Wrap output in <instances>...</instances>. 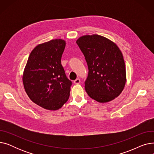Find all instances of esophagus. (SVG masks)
<instances>
[{"label":"esophagus","instance_id":"34e87169","mask_svg":"<svg viewBox=\"0 0 154 154\" xmlns=\"http://www.w3.org/2000/svg\"><path fill=\"white\" fill-rule=\"evenodd\" d=\"M74 84H79L80 82V79L79 78H78V79H77L76 80H74Z\"/></svg>","mask_w":154,"mask_h":154}]
</instances>
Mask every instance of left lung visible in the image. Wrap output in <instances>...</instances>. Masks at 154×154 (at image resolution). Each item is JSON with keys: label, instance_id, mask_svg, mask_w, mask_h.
<instances>
[{"label": "left lung", "instance_id": "left-lung-1", "mask_svg": "<svg viewBox=\"0 0 154 154\" xmlns=\"http://www.w3.org/2000/svg\"><path fill=\"white\" fill-rule=\"evenodd\" d=\"M76 43L87 63L85 89L88 96L101 103L117 97L126 82L125 65L117 45L96 34L82 36Z\"/></svg>", "mask_w": 154, "mask_h": 154}]
</instances>
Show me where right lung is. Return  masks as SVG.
Segmentation results:
<instances>
[{
    "label": "right lung",
    "instance_id": "right-lung-1",
    "mask_svg": "<svg viewBox=\"0 0 154 154\" xmlns=\"http://www.w3.org/2000/svg\"><path fill=\"white\" fill-rule=\"evenodd\" d=\"M66 41L52 40L37 45L24 69L23 84L30 100L47 110L62 107L70 95L72 84L61 64Z\"/></svg>",
    "mask_w": 154,
    "mask_h": 154
}]
</instances>
